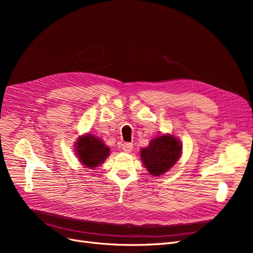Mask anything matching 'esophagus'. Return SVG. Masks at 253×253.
<instances>
[{
	"mask_svg": "<svg viewBox=\"0 0 253 253\" xmlns=\"http://www.w3.org/2000/svg\"><path fill=\"white\" fill-rule=\"evenodd\" d=\"M132 149H133V143H131V142H125L124 144H122V150L126 153L131 152Z\"/></svg>",
	"mask_w": 253,
	"mask_h": 253,
	"instance_id": "34e87169",
	"label": "esophagus"
}]
</instances>
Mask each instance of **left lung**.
<instances>
[{"label":"left lung","mask_w":253,"mask_h":253,"mask_svg":"<svg viewBox=\"0 0 253 253\" xmlns=\"http://www.w3.org/2000/svg\"><path fill=\"white\" fill-rule=\"evenodd\" d=\"M181 144L173 135H163L152 139L149 147L140 151L141 162L150 174L159 176L169 171L179 159Z\"/></svg>","instance_id":"left-lung-1"}]
</instances>
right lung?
<instances>
[{
  "mask_svg": "<svg viewBox=\"0 0 253 253\" xmlns=\"http://www.w3.org/2000/svg\"><path fill=\"white\" fill-rule=\"evenodd\" d=\"M76 152L82 165L87 169H94L101 165L110 154V148L94 135L79 137L76 142Z\"/></svg>",
  "mask_w": 253,
  "mask_h": 253,
  "instance_id": "1",
  "label": "right lung"
}]
</instances>
